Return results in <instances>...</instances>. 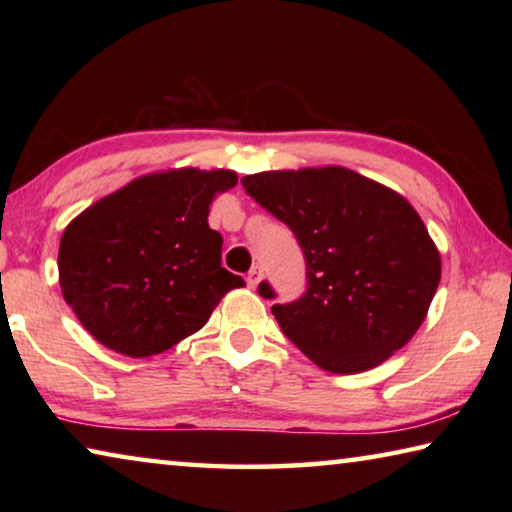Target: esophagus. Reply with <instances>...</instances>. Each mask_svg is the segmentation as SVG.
Masks as SVG:
<instances>
[{
  "label": "esophagus",
  "instance_id": "esophagus-1",
  "mask_svg": "<svg viewBox=\"0 0 512 512\" xmlns=\"http://www.w3.org/2000/svg\"><path fill=\"white\" fill-rule=\"evenodd\" d=\"M246 282H248V287H250V289H257V284L262 282V268H259V266H253V268H250V271H248V277H246Z\"/></svg>",
  "mask_w": 512,
  "mask_h": 512
}]
</instances>
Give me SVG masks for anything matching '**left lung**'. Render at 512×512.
Listing matches in <instances>:
<instances>
[{
  "mask_svg": "<svg viewBox=\"0 0 512 512\" xmlns=\"http://www.w3.org/2000/svg\"><path fill=\"white\" fill-rule=\"evenodd\" d=\"M241 185L300 241L307 293L271 311L318 368L354 375L413 339L436 296L440 253L402 194L345 167L262 171ZM259 293L273 298L266 282Z\"/></svg>",
  "mask_w": 512,
  "mask_h": 512,
  "instance_id": "left-lung-1",
  "label": "left lung"
}]
</instances>
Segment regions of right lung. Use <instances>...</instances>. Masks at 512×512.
<instances>
[{
  "label": "right lung",
  "mask_w": 512,
  "mask_h": 512,
  "mask_svg": "<svg viewBox=\"0 0 512 512\" xmlns=\"http://www.w3.org/2000/svg\"><path fill=\"white\" fill-rule=\"evenodd\" d=\"M237 185L230 169L146 173L69 221L58 282L81 325L108 350L144 359L210 320L230 289L223 237L210 228L212 198Z\"/></svg>",
  "instance_id": "add662e5"
}]
</instances>
